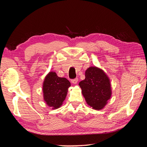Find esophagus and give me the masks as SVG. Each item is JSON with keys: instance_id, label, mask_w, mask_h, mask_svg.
Instances as JSON below:
<instances>
[{"instance_id": "esophagus-1", "label": "esophagus", "mask_w": 147, "mask_h": 147, "mask_svg": "<svg viewBox=\"0 0 147 147\" xmlns=\"http://www.w3.org/2000/svg\"><path fill=\"white\" fill-rule=\"evenodd\" d=\"M78 78H75V79H73L71 80V82H72L73 84H77L78 83Z\"/></svg>"}]
</instances>
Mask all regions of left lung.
Instances as JSON below:
<instances>
[{
	"instance_id": "left-lung-1",
	"label": "left lung",
	"mask_w": 147,
	"mask_h": 147,
	"mask_svg": "<svg viewBox=\"0 0 147 147\" xmlns=\"http://www.w3.org/2000/svg\"><path fill=\"white\" fill-rule=\"evenodd\" d=\"M88 105L95 110L103 109L112 96L109 77L103 70L91 66L85 72V79L79 83Z\"/></svg>"
}]
</instances>
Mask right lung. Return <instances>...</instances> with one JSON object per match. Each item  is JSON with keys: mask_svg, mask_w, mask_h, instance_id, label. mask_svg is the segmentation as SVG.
Listing matches in <instances>:
<instances>
[{"mask_svg": "<svg viewBox=\"0 0 147 147\" xmlns=\"http://www.w3.org/2000/svg\"><path fill=\"white\" fill-rule=\"evenodd\" d=\"M70 86V83L67 79L59 77L55 72H50L43 83L44 101L52 109L59 108L63 104Z\"/></svg>", "mask_w": 147, "mask_h": 147, "instance_id": "1", "label": "right lung"}]
</instances>
